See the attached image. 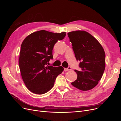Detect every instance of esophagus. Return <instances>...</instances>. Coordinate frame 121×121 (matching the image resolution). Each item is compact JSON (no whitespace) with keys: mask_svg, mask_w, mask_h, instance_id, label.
I'll list each match as a JSON object with an SVG mask.
<instances>
[{"mask_svg":"<svg viewBox=\"0 0 121 121\" xmlns=\"http://www.w3.org/2000/svg\"><path fill=\"white\" fill-rule=\"evenodd\" d=\"M71 68L70 67H69L68 68H64V71H68L69 70H71Z\"/></svg>","mask_w":121,"mask_h":121,"instance_id":"1","label":"esophagus"}]
</instances>
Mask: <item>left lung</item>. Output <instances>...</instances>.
Masks as SVG:
<instances>
[{
	"label": "left lung",
	"instance_id": "obj_1",
	"mask_svg": "<svg viewBox=\"0 0 121 121\" xmlns=\"http://www.w3.org/2000/svg\"><path fill=\"white\" fill-rule=\"evenodd\" d=\"M81 70L75 69L77 79L71 83L83 91L93 88L101 79L105 69V54L103 47L89 33L76 31L68 33Z\"/></svg>",
	"mask_w": 121,
	"mask_h": 121
}]
</instances>
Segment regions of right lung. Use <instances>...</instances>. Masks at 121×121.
Instances as JSON below:
<instances>
[{
	"instance_id": "1",
	"label": "right lung",
	"mask_w": 121,
	"mask_h": 121,
	"mask_svg": "<svg viewBox=\"0 0 121 121\" xmlns=\"http://www.w3.org/2000/svg\"><path fill=\"white\" fill-rule=\"evenodd\" d=\"M65 33L39 31L28 36L22 43L19 67L24 82L32 92L42 94L48 92L63 71L61 66L54 67L47 64L53 58L54 44L63 40Z\"/></svg>"
}]
</instances>
